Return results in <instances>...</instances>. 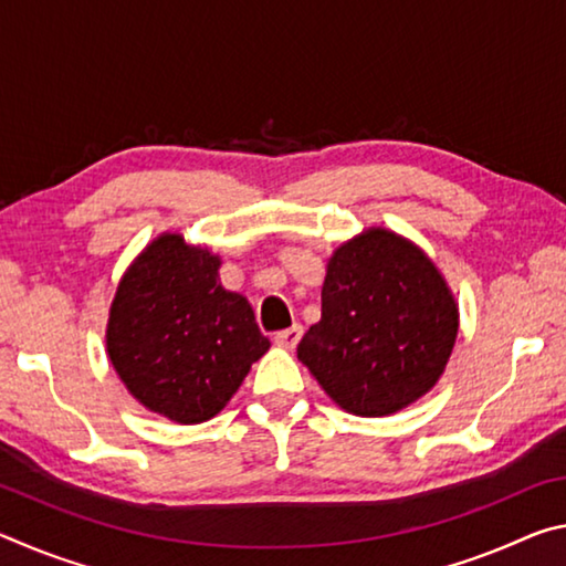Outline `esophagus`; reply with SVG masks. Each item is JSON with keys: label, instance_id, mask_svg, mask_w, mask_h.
I'll use <instances>...</instances> for the list:
<instances>
[{"label": "esophagus", "instance_id": "34e87169", "mask_svg": "<svg viewBox=\"0 0 566 566\" xmlns=\"http://www.w3.org/2000/svg\"><path fill=\"white\" fill-rule=\"evenodd\" d=\"M300 339H302V327H300V324H294V327L282 329V332L274 334V344H280L282 349H294L296 344H300Z\"/></svg>", "mask_w": 566, "mask_h": 566}]
</instances>
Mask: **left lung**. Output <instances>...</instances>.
<instances>
[{"instance_id":"obj_1","label":"left lung","mask_w":566,"mask_h":566,"mask_svg":"<svg viewBox=\"0 0 566 566\" xmlns=\"http://www.w3.org/2000/svg\"><path fill=\"white\" fill-rule=\"evenodd\" d=\"M457 332L459 304L424 249L369 227L332 252L322 319L296 357L344 411L389 417L437 385Z\"/></svg>"}]
</instances>
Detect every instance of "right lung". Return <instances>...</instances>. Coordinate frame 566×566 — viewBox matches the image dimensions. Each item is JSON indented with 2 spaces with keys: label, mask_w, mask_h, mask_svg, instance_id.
<instances>
[{
  "label": "right lung",
  "mask_w": 566,
  "mask_h": 566,
  "mask_svg": "<svg viewBox=\"0 0 566 566\" xmlns=\"http://www.w3.org/2000/svg\"><path fill=\"white\" fill-rule=\"evenodd\" d=\"M222 256L165 232L122 274L107 357L142 407L177 424L217 417L272 347L244 294L219 282Z\"/></svg>",
  "instance_id": "right-lung-1"
}]
</instances>
